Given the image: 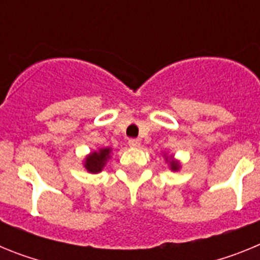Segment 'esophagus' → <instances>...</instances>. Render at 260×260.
<instances>
[{
    "mask_svg": "<svg viewBox=\"0 0 260 260\" xmlns=\"http://www.w3.org/2000/svg\"><path fill=\"white\" fill-rule=\"evenodd\" d=\"M128 146L133 147V148H137V147L141 146V142H139V139H130L128 141Z\"/></svg>",
    "mask_w": 260,
    "mask_h": 260,
    "instance_id": "1",
    "label": "esophagus"
}]
</instances>
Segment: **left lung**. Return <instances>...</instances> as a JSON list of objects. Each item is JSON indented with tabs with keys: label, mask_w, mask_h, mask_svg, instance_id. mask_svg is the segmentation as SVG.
Masks as SVG:
<instances>
[{
	"label": "left lung",
	"mask_w": 260,
	"mask_h": 260,
	"mask_svg": "<svg viewBox=\"0 0 260 260\" xmlns=\"http://www.w3.org/2000/svg\"><path fill=\"white\" fill-rule=\"evenodd\" d=\"M165 160H167L168 162H169V165H171V169L172 171H180V168H181V165H180V162L177 161V160H174L173 157H171V158H168V157H165Z\"/></svg>",
	"instance_id": "1"
}]
</instances>
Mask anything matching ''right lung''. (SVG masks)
<instances>
[{"label":"right lung","instance_id":"1","mask_svg":"<svg viewBox=\"0 0 260 260\" xmlns=\"http://www.w3.org/2000/svg\"><path fill=\"white\" fill-rule=\"evenodd\" d=\"M110 152L112 148L105 147V148H100L98 151L89 153L86 158H84V168L89 173H99L103 171V168L107 164L108 158L110 157Z\"/></svg>","mask_w":260,"mask_h":260}]
</instances>
